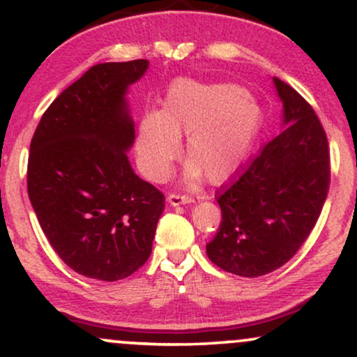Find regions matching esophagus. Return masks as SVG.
Listing matches in <instances>:
<instances>
[{
    "instance_id": "34e87169",
    "label": "esophagus",
    "mask_w": 357,
    "mask_h": 357,
    "mask_svg": "<svg viewBox=\"0 0 357 357\" xmlns=\"http://www.w3.org/2000/svg\"><path fill=\"white\" fill-rule=\"evenodd\" d=\"M192 202H195V199L186 195H176V192H173V195L167 196V203H169L171 206H179V204H188Z\"/></svg>"
}]
</instances>
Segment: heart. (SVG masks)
<instances>
[{"instance_id": "obj_1", "label": "heart", "mask_w": 357, "mask_h": 357, "mask_svg": "<svg viewBox=\"0 0 357 357\" xmlns=\"http://www.w3.org/2000/svg\"><path fill=\"white\" fill-rule=\"evenodd\" d=\"M261 126V107L240 85L178 79L167 90L162 112L147 110L139 121L137 166L151 181H165L186 136L191 161L184 181L195 183L204 173L211 183H223L248 161Z\"/></svg>"}]
</instances>
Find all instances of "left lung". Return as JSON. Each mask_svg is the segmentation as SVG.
Here are the masks:
<instances>
[{
    "instance_id": "left-lung-1",
    "label": "left lung",
    "mask_w": 357,
    "mask_h": 357,
    "mask_svg": "<svg viewBox=\"0 0 357 357\" xmlns=\"http://www.w3.org/2000/svg\"><path fill=\"white\" fill-rule=\"evenodd\" d=\"M273 84L284 105V130L218 192L223 218L206 245L213 264L240 277L267 275L296 255L315 227L331 183L321 121L297 90L277 77Z\"/></svg>"
}]
</instances>
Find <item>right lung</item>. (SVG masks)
I'll return each mask as SVG.
<instances>
[{
    "mask_svg": "<svg viewBox=\"0 0 357 357\" xmlns=\"http://www.w3.org/2000/svg\"><path fill=\"white\" fill-rule=\"evenodd\" d=\"M147 60L89 68L52 102L28 155V196L59 257L80 275L116 282L153 250L165 196L130 167L134 121L127 89Z\"/></svg>",
    "mask_w": 357,
    "mask_h": 357,
    "instance_id": "right-lung-1",
    "label": "right lung"
}]
</instances>
